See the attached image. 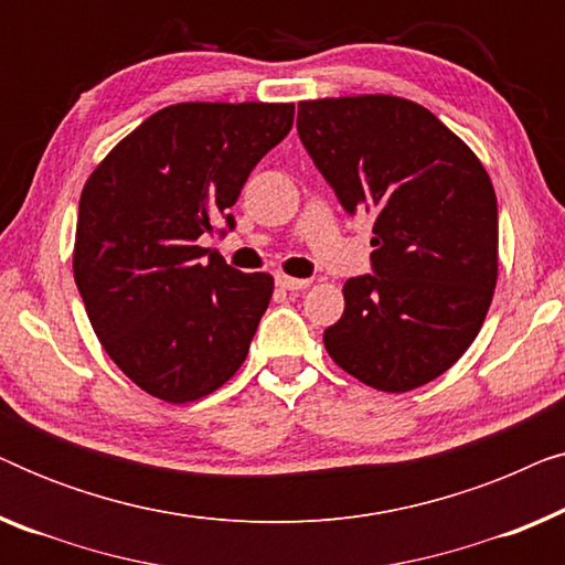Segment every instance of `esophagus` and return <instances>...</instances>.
Returning a JSON list of instances; mask_svg holds the SVG:
<instances>
[{"label": "esophagus", "mask_w": 565, "mask_h": 565, "mask_svg": "<svg viewBox=\"0 0 565 565\" xmlns=\"http://www.w3.org/2000/svg\"><path fill=\"white\" fill-rule=\"evenodd\" d=\"M311 280H303V277H290V275H277V288L282 290H290V292H298V290H306Z\"/></svg>", "instance_id": "34e87169"}]
</instances>
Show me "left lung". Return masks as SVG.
I'll return each instance as SVG.
<instances>
[{
  "label": "left lung",
  "mask_w": 565,
  "mask_h": 565,
  "mask_svg": "<svg viewBox=\"0 0 565 565\" xmlns=\"http://www.w3.org/2000/svg\"><path fill=\"white\" fill-rule=\"evenodd\" d=\"M298 134L347 211L377 215L375 275L344 282L327 352L385 393L435 381L473 344L497 288L489 172L427 107L396 95L303 99Z\"/></svg>",
  "instance_id": "obj_1"
}]
</instances>
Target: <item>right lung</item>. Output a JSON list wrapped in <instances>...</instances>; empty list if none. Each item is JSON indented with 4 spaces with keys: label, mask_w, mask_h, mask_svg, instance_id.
I'll return each instance as SVG.
<instances>
[{
    "label": "right lung",
    "mask_w": 565,
    "mask_h": 565,
    "mask_svg": "<svg viewBox=\"0 0 565 565\" xmlns=\"http://www.w3.org/2000/svg\"><path fill=\"white\" fill-rule=\"evenodd\" d=\"M292 103H177L113 146L82 190L74 280L110 360L149 396L190 404L249 352L273 298L198 244L288 136Z\"/></svg>",
    "instance_id": "obj_1"
}]
</instances>
